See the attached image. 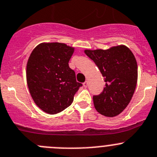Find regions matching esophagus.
Listing matches in <instances>:
<instances>
[{
	"instance_id": "1",
	"label": "esophagus",
	"mask_w": 157,
	"mask_h": 157,
	"mask_svg": "<svg viewBox=\"0 0 157 157\" xmlns=\"http://www.w3.org/2000/svg\"><path fill=\"white\" fill-rule=\"evenodd\" d=\"M83 86H84L85 88H86L88 86V82H85L84 83H83Z\"/></svg>"
}]
</instances>
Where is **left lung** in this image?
Segmentation results:
<instances>
[{
	"mask_svg": "<svg viewBox=\"0 0 157 157\" xmlns=\"http://www.w3.org/2000/svg\"><path fill=\"white\" fill-rule=\"evenodd\" d=\"M95 63L105 78V87L102 93L94 95L95 108L100 114L114 117L126 108L135 92L138 78L136 58L125 45L106 50H85Z\"/></svg>",
	"mask_w": 157,
	"mask_h": 157,
	"instance_id": "1",
	"label": "left lung"
}]
</instances>
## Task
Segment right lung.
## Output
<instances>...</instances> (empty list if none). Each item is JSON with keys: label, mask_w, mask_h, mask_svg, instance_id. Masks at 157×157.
<instances>
[{"label": "right lung", "mask_w": 157, "mask_h": 157, "mask_svg": "<svg viewBox=\"0 0 157 157\" xmlns=\"http://www.w3.org/2000/svg\"><path fill=\"white\" fill-rule=\"evenodd\" d=\"M74 50L64 43H41L30 55L27 83L35 103L46 113L53 115L65 109L82 86L68 66Z\"/></svg>", "instance_id": "obj_1"}]
</instances>
